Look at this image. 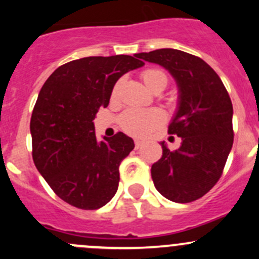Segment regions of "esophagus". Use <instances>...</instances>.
<instances>
[{"label": "esophagus", "instance_id": "1", "mask_svg": "<svg viewBox=\"0 0 259 259\" xmlns=\"http://www.w3.org/2000/svg\"><path fill=\"white\" fill-rule=\"evenodd\" d=\"M143 146V142H140V140H135V149H139Z\"/></svg>", "mask_w": 259, "mask_h": 259}]
</instances>
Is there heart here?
Listing matches in <instances>:
<instances>
[{
	"mask_svg": "<svg viewBox=\"0 0 259 259\" xmlns=\"http://www.w3.org/2000/svg\"><path fill=\"white\" fill-rule=\"evenodd\" d=\"M144 83L151 91H163L168 85V75L158 69H148L142 74ZM117 93V86H115L113 95ZM164 115L158 109L139 110V109H127L120 116V125L127 134L134 137H146L155 127L163 122Z\"/></svg>",
	"mask_w": 259,
	"mask_h": 259,
	"instance_id": "obj_1",
	"label": "heart"
}]
</instances>
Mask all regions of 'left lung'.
<instances>
[{
	"label": "left lung",
	"instance_id": "8db88e82",
	"mask_svg": "<svg viewBox=\"0 0 259 259\" xmlns=\"http://www.w3.org/2000/svg\"><path fill=\"white\" fill-rule=\"evenodd\" d=\"M163 66L178 85V108L169 134L182 138L177 150L161 142L163 155L151 166L154 185L176 203L199 199L215 185L233 145V106L217 72L200 57L174 49L135 55Z\"/></svg>",
	"mask_w": 259,
	"mask_h": 259
}]
</instances>
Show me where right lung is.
<instances>
[{"label": "right lung", "instance_id": "obj_1", "mask_svg": "<svg viewBox=\"0 0 259 259\" xmlns=\"http://www.w3.org/2000/svg\"><path fill=\"white\" fill-rule=\"evenodd\" d=\"M143 65L135 55L83 57L57 67L41 88L30 122L33 163L69 204L99 209L116 193L134 140L117 133L98 142L93 120L116 81Z\"/></svg>", "mask_w": 259, "mask_h": 259}]
</instances>
